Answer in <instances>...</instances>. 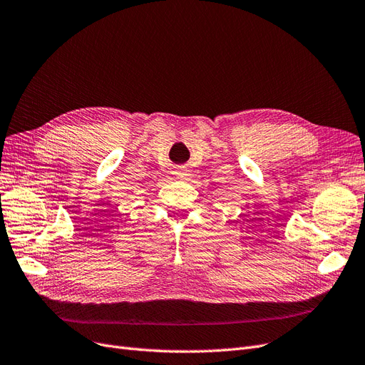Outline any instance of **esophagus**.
Returning a JSON list of instances; mask_svg holds the SVG:
<instances>
[{
	"instance_id": "34e87169",
	"label": "esophagus",
	"mask_w": 365,
	"mask_h": 365,
	"mask_svg": "<svg viewBox=\"0 0 365 365\" xmlns=\"http://www.w3.org/2000/svg\"><path fill=\"white\" fill-rule=\"evenodd\" d=\"M175 174H178V178H179V179H183L185 175H186V173H185V171H182V170H179V171L175 173Z\"/></svg>"
}]
</instances>
